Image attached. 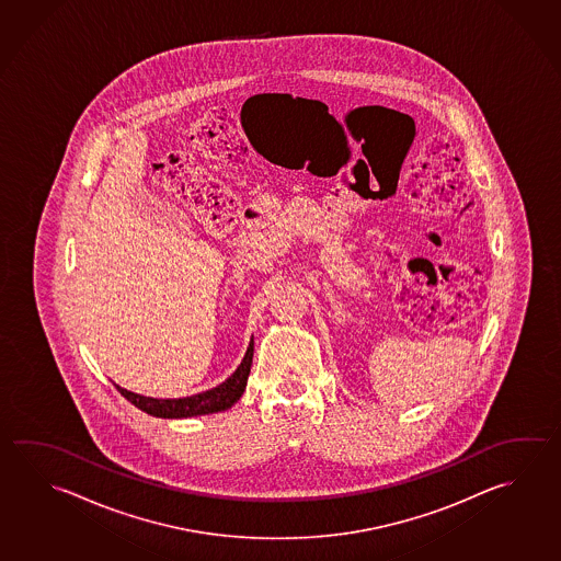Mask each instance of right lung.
Here are the masks:
<instances>
[{"label":"right lung","mask_w":561,"mask_h":561,"mask_svg":"<svg viewBox=\"0 0 561 561\" xmlns=\"http://www.w3.org/2000/svg\"><path fill=\"white\" fill-rule=\"evenodd\" d=\"M253 342H249V347L244 352L243 362L234 369L231 376L219 383L217 388L207 389L202 393H195L190 398L180 399H156L138 396L128 389L116 386L121 396L128 399L134 408L140 409L144 413L152 417L162 419H187L197 417V415H209V413H219L225 409L233 408L234 403L243 396L247 388V379L251 374V364H253Z\"/></svg>","instance_id":"add662e5"}]
</instances>
